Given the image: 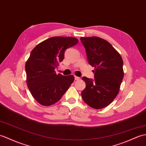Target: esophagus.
Listing matches in <instances>:
<instances>
[{"mask_svg":"<svg viewBox=\"0 0 146 146\" xmlns=\"http://www.w3.org/2000/svg\"><path fill=\"white\" fill-rule=\"evenodd\" d=\"M74 79H75L76 80H78L80 79V78L78 77V76H74Z\"/></svg>","mask_w":146,"mask_h":146,"instance_id":"1","label":"esophagus"}]
</instances>
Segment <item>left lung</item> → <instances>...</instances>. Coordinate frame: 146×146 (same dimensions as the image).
<instances>
[{"instance_id": "8db88e82", "label": "left lung", "mask_w": 146, "mask_h": 146, "mask_svg": "<svg viewBox=\"0 0 146 146\" xmlns=\"http://www.w3.org/2000/svg\"><path fill=\"white\" fill-rule=\"evenodd\" d=\"M87 59L94 67V79L84 76L86 88L81 92L84 103L94 109L106 107L117 95L124 77L120 54L106 40L98 36L81 37Z\"/></svg>"}]
</instances>
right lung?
<instances>
[{
  "mask_svg": "<svg viewBox=\"0 0 146 146\" xmlns=\"http://www.w3.org/2000/svg\"><path fill=\"white\" fill-rule=\"evenodd\" d=\"M78 42L70 36H53L38 44L25 63L27 86L43 106L58 102L73 82V75L56 74L55 69L65 57V51Z\"/></svg>",
  "mask_w": 146,
  "mask_h": 146,
  "instance_id": "add662e5",
  "label": "right lung"
}]
</instances>
